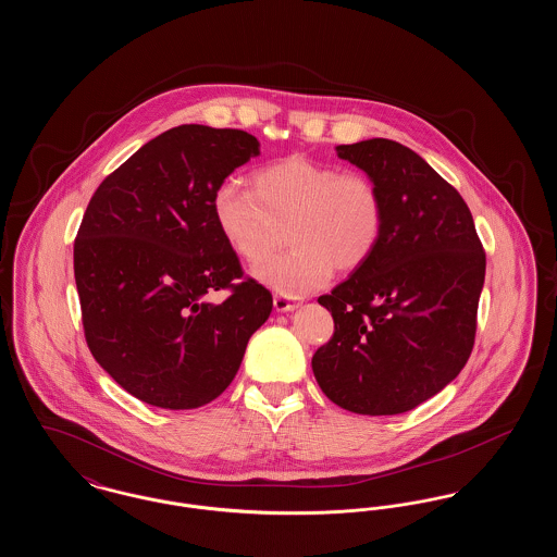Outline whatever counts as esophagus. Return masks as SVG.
<instances>
[{"mask_svg":"<svg viewBox=\"0 0 557 557\" xmlns=\"http://www.w3.org/2000/svg\"><path fill=\"white\" fill-rule=\"evenodd\" d=\"M273 307H275L277 313H288V311H294L298 305L292 302L288 298H284V296H275L273 298Z\"/></svg>","mask_w":557,"mask_h":557,"instance_id":"obj_1","label":"esophagus"}]
</instances>
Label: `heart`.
Returning a JSON list of instances; mask_svg holds the SVG:
<instances>
[{"mask_svg":"<svg viewBox=\"0 0 557 557\" xmlns=\"http://www.w3.org/2000/svg\"><path fill=\"white\" fill-rule=\"evenodd\" d=\"M250 186L216 187L212 216L227 246L250 265L269 259L288 238V255L255 269V277L282 296L318 290L334 269L357 271L380 244L384 200L363 173L288 157L257 169Z\"/></svg>","mask_w":557,"mask_h":557,"instance_id":"1","label":"heart"}]
</instances>
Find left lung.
Instances as JSON below:
<instances>
[{"label": "left lung", "mask_w": 557, "mask_h": 557, "mask_svg": "<svg viewBox=\"0 0 557 557\" xmlns=\"http://www.w3.org/2000/svg\"><path fill=\"white\" fill-rule=\"evenodd\" d=\"M384 200L370 261L318 302L334 336L313 355L319 388L361 416H397L438 395L474 346L486 257L463 198L420 154L373 137L336 146Z\"/></svg>", "instance_id": "8db88e82"}]
</instances>
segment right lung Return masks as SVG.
Here are the masks:
<instances>
[{"label": "right lung", "mask_w": 557, "mask_h": 557, "mask_svg": "<svg viewBox=\"0 0 557 557\" xmlns=\"http://www.w3.org/2000/svg\"><path fill=\"white\" fill-rule=\"evenodd\" d=\"M261 154L255 135L182 125L144 144L96 189L75 239L85 341L129 395L196 409L236 377L271 292L242 277L219 234L212 196ZM232 287L221 306L203 296Z\"/></svg>", "instance_id": "obj_1"}]
</instances>
